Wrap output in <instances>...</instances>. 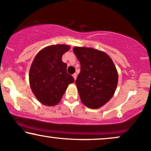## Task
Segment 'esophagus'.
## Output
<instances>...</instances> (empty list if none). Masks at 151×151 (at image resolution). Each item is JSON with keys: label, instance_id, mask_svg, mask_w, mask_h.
<instances>
[{"label": "esophagus", "instance_id": "34e87169", "mask_svg": "<svg viewBox=\"0 0 151 151\" xmlns=\"http://www.w3.org/2000/svg\"><path fill=\"white\" fill-rule=\"evenodd\" d=\"M72 76H73L74 79H75V80H76V79H77V74H76V73H74V74H73V75H72Z\"/></svg>", "mask_w": 151, "mask_h": 151}]
</instances>
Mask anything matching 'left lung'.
Wrapping results in <instances>:
<instances>
[{
  "label": "left lung",
  "mask_w": 151,
  "mask_h": 151,
  "mask_svg": "<svg viewBox=\"0 0 151 151\" xmlns=\"http://www.w3.org/2000/svg\"><path fill=\"white\" fill-rule=\"evenodd\" d=\"M80 62V73L75 81L81 102L97 109L108 103L117 88L118 74L112 59L104 52L86 47H74Z\"/></svg>",
  "instance_id": "left-lung-1"
}]
</instances>
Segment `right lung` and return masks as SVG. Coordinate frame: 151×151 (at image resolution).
I'll use <instances>...</instances> for the list:
<instances>
[{
    "instance_id": "add662e5",
    "label": "right lung",
    "mask_w": 151,
    "mask_h": 151,
    "mask_svg": "<svg viewBox=\"0 0 151 151\" xmlns=\"http://www.w3.org/2000/svg\"><path fill=\"white\" fill-rule=\"evenodd\" d=\"M70 50L66 45H54L41 50L34 58L29 71L31 88L40 103L53 106L60 101L74 79L67 72L62 56Z\"/></svg>"
}]
</instances>
